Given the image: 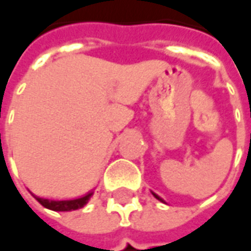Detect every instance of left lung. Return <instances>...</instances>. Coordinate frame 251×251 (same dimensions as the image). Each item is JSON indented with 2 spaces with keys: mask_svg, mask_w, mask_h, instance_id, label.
I'll return each instance as SVG.
<instances>
[{
  "mask_svg": "<svg viewBox=\"0 0 251 251\" xmlns=\"http://www.w3.org/2000/svg\"><path fill=\"white\" fill-rule=\"evenodd\" d=\"M152 193V196H154V197H155V199H157V200H160V201H162V203H165V201H164V200H162V199H161L160 196L158 195H155V193H154V192H151Z\"/></svg>",
  "mask_w": 251,
  "mask_h": 251,
  "instance_id": "obj_1",
  "label": "left lung"
}]
</instances>
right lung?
<instances>
[{
	"label": "right lung",
	"instance_id": "right-lung-1",
	"mask_svg": "<svg viewBox=\"0 0 251 251\" xmlns=\"http://www.w3.org/2000/svg\"><path fill=\"white\" fill-rule=\"evenodd\" d=\"M93 193H94V192L91 190L87 195L82 196V197H77V199H74V200H50V199L39 197V196L33 195V193H31V196H33L43 207H46L48 210H52V211H74V210L82 208V207H84L86 204L89 203V200H90V197L93 196Z\"/></svg>",
	"mask_w": 251,
	"mask_h": 251
}]
</instances>
